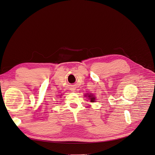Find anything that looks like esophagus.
<instances>
[{
    "label": "esophagus",
    "instance_id": "34e87169",
    "mask_svg": "<svg viewBox=\"0 0 155 155\" xmlns=\"http://www.w3.org/2000/svg\"><path fill=\"white\" fill-rule=\"evenodd\" d=\"M75 90V89H74V88H73V89H71V91H74Z\"/></svg>",
    "mask_w": 155,
    "mask_h": 155
}]
</instances>
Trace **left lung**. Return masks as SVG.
<instances>
[{"instance_id": "left-lung-1", "label": "left lung", "mask_w": 155, "mask_h": 155, "mask_svg": "<svg viewBox=\"0 0 155 155\" xmlns=\"http://www.w3.org/2000/svg\"><path fill=\"white\" fill-rule=\"evenodd\" d=\"M88 95V97L89 98L88 99H90V102H95V97L94 95L91 94H90L89 95ZM87 95H85V96L87 97Z\"/></svg>"}]
</instances>
